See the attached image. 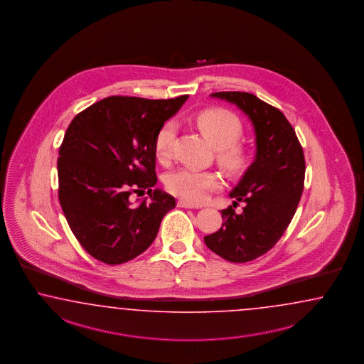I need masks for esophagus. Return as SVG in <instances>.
Segmentation results:
<instances>
[{
    "label": "esophagus",
    "instance_id": "esophagus-1",
    "mask_svg": "<svg viewBox=\"0 0 364 364\" xmlns=\"http://www.w3.org/2000/svg\"><path fill=\"white\" fill-rule=\"evenodd\" d=\"M178 208H186V209H197V208H200V206H197V205L191 204V203H188V201H184V200H178Z\"/></svg>",
    "mask_w": 364,
    "mask_h": 364
}]
</instances>
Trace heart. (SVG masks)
<instances>
[{"label": "heart", "instance_id": "b5f03b06", "mask_svg": "<svg viewBox=\"0 0 364 364\" xmlns=\"http://www.w3.org/2000/svg\"><path fill=\"white\" fill-rule=\"evenodd\" d=\"M197 124L206 139L218 149L221 159L229 167H240L243 161V151L237 146L242 135L240 119L230 112L209 109L197 116ZM176 129V122L168 121L160 127L156 134L155 154L160 161L171 159ZM166 186L172 195L192 204H201L208 200L212 192L221 188L222 180L221 176L214 172L200 171L193 167H181L167 175Z\"/></svg>", "mask_w": 364, "mask_h": 364}]
</instances>
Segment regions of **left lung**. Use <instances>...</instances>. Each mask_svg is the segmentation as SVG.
<instances>
[{
    "label": "left lung",
    "instance_id": "8db88e82",
    "mask_svg": "<svg viewBox=\"0 0 364 364\" xmlns=\"http://www.w3.org/2000/svg\"><path fill=\"white\" fill-rule=\"evenodd\" d=\"M250 118L255 132V160L230 192L235 198L221 210V229L204 237L217 255L246 263L264 255L282 238L301 198L305 158L301 144L283 113L247 92H217ZM297 194V196H293ZM245 202L242 214L233 208Z\"/></svg>",
    "mask_w": 364,
    "mask_h": 364
}]
</instances>
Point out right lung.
I'll use <instances>...</instances> for the list:
<instances>
[{"mask_svg": "<svg viewBox=\"0 0 364 364\" xmlns=\"http://www.w3.org/2000/svg\"><path fill=\"white\" fill-rule=\"evenodd\" d=\"M112 96L72 119L58 158L59 201L84 250L110 266L150 247L160 222L176 206L154 189L155 136L188 100ZM147 190L151 203L135 207L128 197Z\"/></svg>", "mask_w": 364, "mask_h": 364, "instance_id": "add662e5", "label": "right lung"}]
</instances>
